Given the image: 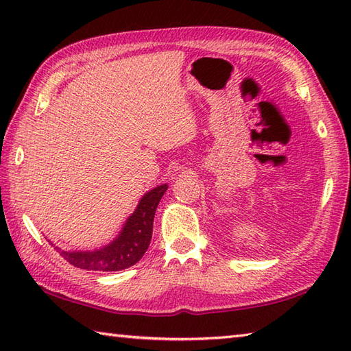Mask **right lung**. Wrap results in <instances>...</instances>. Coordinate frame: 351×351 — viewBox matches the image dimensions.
Wrapping results in <instances>:
<instances>
[{"label": "right lung", "instance_id": "right-lung-1", "mask_svg": "<svg viewBox=\"0 0 351 351\" xmlns=\"http://www.w3.org/2000/svg\"><path fill=\"white\" fill-rule=\"evenodd\" d=\"M167 190V184L149 190L113 241L95 250H63L56 247L69 264L83 270L119 271L143 258L152 238L156 206ZM52 244V243H51Z\"/></svg>", "mask_w": 351, "mask_h": 351}]
</instances>
